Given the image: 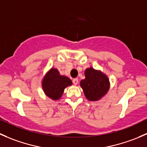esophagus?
<instances>
[{
    "label": "esophagus",
    "mask_w": 147,
    "mask_h": 147,
    "mask_svg": "<svg viewBox=\"0 0 147 147\" xmlns=\"http://www.w3.org/2000/svg\"><path fill=\"white\" fill-rule=\"evenodd\" d=\"M72 82H73V84L75 85H77L78 84V78H75V79L72 80Z\"/></svg>",
    "instance_id": "esophagus-1"
}]
</instances>
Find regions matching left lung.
Segmentation results:
<instances>
[{"label":"left lung","instance_id":"left-lung-1","mask_svg":"<svg viewBox=\"0 0 147 147\" xmlns=\"http://www.w3.org/2000/svg\"><path fill=\"white\" fill-rule=\"evenodd\" d=\"M84 75L85 78L80 81V84L86 98L90 101H99L109 92V78L101 70L92 67L84 70Z\"/></svg>","mask_w":147,"mask_h":147}]
</instances>
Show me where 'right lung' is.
Returning <instances> with one entry per match:
<instances>
[{
  "label": "right lung",
  "instance_id": "right-lung-1",
  "mask_svg": "<svg viewBox=\"0 0 147 147\" xmlns=\"http://www.w3.org/2000/svg\"><path fill=\"white\" fill-rule=\"evenodd\" d=\"M44 93L53 100H58L63 96L65 89L72 84L69 78L61 75L57 68L52 67L47 71L42 80Z\"/></svg>",
  "mask_w": 147,
  "mask_h": 147
}]
</instances>
